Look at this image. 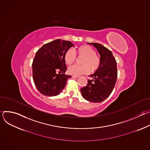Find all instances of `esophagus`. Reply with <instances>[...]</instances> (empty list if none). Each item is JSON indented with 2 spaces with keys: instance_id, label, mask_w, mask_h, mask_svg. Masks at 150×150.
<instances>
[{
  "instance_id": "esophagus-1",
  "label": "esophagus",
  "mask_w": 150,
  "mask_h": 150,
  "mask_svg": "<svg viewBox=\"0 0 150 150\" xmlns=\"http://www.w3.org/2000/svg\"><path fill=\"white\" fill-rule=\"evenodd\" d=\"M72 78H78V76H75V75H72Z\"/></svg>"
}]
</instances>
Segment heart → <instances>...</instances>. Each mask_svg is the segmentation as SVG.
<instances>
[{
	"label": "heart",
	"instance_id": "1",
	"mask_svg": "<svg viewBox=\"0 0 150 150\" xmlns=\"http://www.w3.org/2000/svg\"><path fill=\"white\" fill-rule=\"evenodd\" d=\"M76 53L82 57L81 63L82 65H73L69 68L68 72L75 76H79L82 74H86L92 71L97 70L100 65V59L96 54L95 50L88 45H82L78 47L76 50ZM76 56L75 52L72 49H68L64 55V60L68 65L72 64Z\"/></svg>",
	"mask_w": 150,
	"mask_h": 150
}]
</instances>
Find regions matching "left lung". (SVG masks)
Returning a JSON list of instances; mask_svg holds the SVG:
<instances>
[{"label":"left lung","mask_w":150,"mask_h":150,"mask_svg":"<svg viewBox=\"0 0 150 150\" xmlns=\"http://www.w3.org/2000/svg\"><path fill=\"white\" fill-rule=\"evenodd\" d=\"M93 45L100 56V65L94 74L90 75L85 87L81 88L82 96L86 100L100 103L108 98L112 93L117 76V63L112 52L103 45L96 42H88Z\"/></svg>","instance_id":"1"}]
</instances>
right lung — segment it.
I'll list each match as a JSON object with an SVG mask.
<instances>
[{
    "instance_id": "add662e5",
    "label": "right lung",
    "mask_w": 150,
    "mask_h": 150,
    "mask_svg": "<svg viewBox=\"0 0 150 150\" xmlns=\"http://www.w3.org/2000/svg\"><path fill=\"white\" fill-rule=\"evenodd\" d=\"M74 46L69 41L57 39L42 46L36 53L33 62V78L40 93L46 96H56L65 88L71 78L65 75V52Z\"/></svg>"
}]
</instances>
